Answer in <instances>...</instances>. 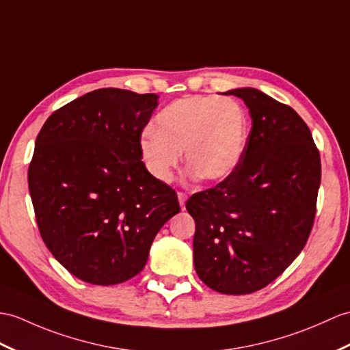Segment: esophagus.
I'll return each instance as SVG.
<instances>
[{
    "label": "esophagus",
    "mask_w": 350,
    "mask_h": 350,
    "mask_svg": "<svg viewBox=\"0 0 350 350\" xmlns=\"http://www.w3.org/2000/svg\"><path fill=\"white\" fill-rule=\"evenodd\" d=\"M177 198H178V204H180V208H182V210H185L186 193H183V192H178V193H177Z\"/></svg>",
    "instance_id": "esophagus-1"
}]
</instances>
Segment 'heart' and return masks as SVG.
<instances>
[{
  "instance_id": "heart-1",
  "label": "heart",
  "mask_w": 350,
  "mask_h": 350,
  "mask_svg": "<svg viewBox=\"0 0 350 350\" xmlns=\"http://www.w3.org/2000/svg\"><path fill=\"white\" fill-rule=\"evenodd\" d=\"M246 140L247 118L237 101L189 95L158 113L138 148L146 170L161 183L173 180L182 152L189 177L219 182L237 168Z\"/></svg>"
}]
</instances>
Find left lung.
Segmentation results:
<instances>
[{
  "label": "left lung",
  "mask_w": 350,
  "mask_h": 350,
  "mask_svg": "<svg viewBox=\"0 0 350 350\" xmlns=\"http://www.w3.org/2000/svg\"><path fill=\"white\" fill-rule=\"evenodd\" d=\"M245 101L252 129L237 168L186 201L195 221L193 265L228 295L262 289L286 270L310 235L321 158L310 129L289 105L255 88L225 92Z\"/></svg>",
  "instance_id": "left-lung-1"
}]
</instances>
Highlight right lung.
<instances>
[{
	"label": "right lung",
	"mask_w": 350,
	"mask_h": 350,
	"mask_svg": "<svg viewBox=\"0 0 350 350\" xmlns=\"http://www.w3.org/2000/svg\"><path fill=\"white\" fill-rule=\"evenodd\" d=\"M158 98L96 89L56 110L37 135L28 186L38 230L80 280L109 286L134 278L162 225L180 212L138 148Z\"/></svg>",
	"instance_id": "right-lung-1"
}]
</instances>
